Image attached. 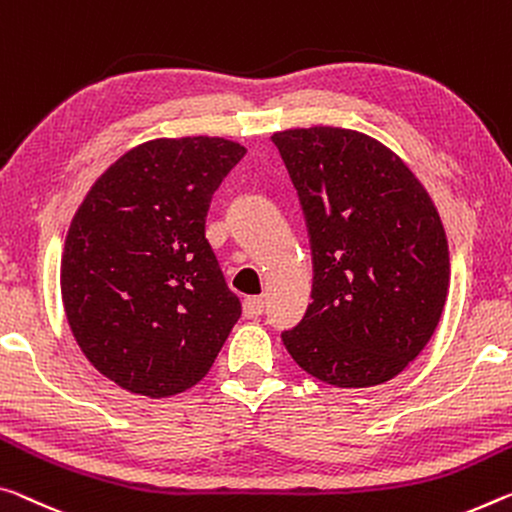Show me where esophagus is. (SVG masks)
Masks as SVG:
<instances>
[{
	"mask_svg": "<svg viewBox=\"0 0 512 512\" xmlns=\"http://www.w3.org/2000/svg\"><path fill=\"white\" fill-rule=\"evenodd\" d=\"M262 312H264L262 296L243 298V316H246V319H257V316Z\"/></svg>",
	"mask_w": 512,
	"mask_h": 512,
	"instance_id": "esophagus-1",
	"label": "esophagus"
}]
</instances>
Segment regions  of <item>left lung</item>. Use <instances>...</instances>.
<instances>
[{"mask_svg":"<svg viewBox=\"0 0 512 512\" xmlns=\"http://www.w3.org/2000/svg\"><path fill=\"white\" fill-rule=\"evenodd\" d=\"M310 232L312 305L282 342L335 387H373L408 367L440 323L449 243L415 173L344 127L275 132Z\"/></svg>","mask_w":512,"mask_h":512,"instance_id":"left-lung-1","label":"left lung"}]
</instances>
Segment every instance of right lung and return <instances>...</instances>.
<instances>
[{"label":"right lung","mask_w":512,"mask_h":512,"mask_svg":"<svg viewBox=\"0 0 512 512\" xmlns=\"http://www.w3.org/2000/svg\"><path fill=\"white\" fill-rule=\"evenodd\" d=\"M243 154L221 136L141 143L72 218L63 310L88 362L127 392L166 399L200 383L239 321L205 218Z\"/></svg>","instance_id":"1"}]
</instances>
